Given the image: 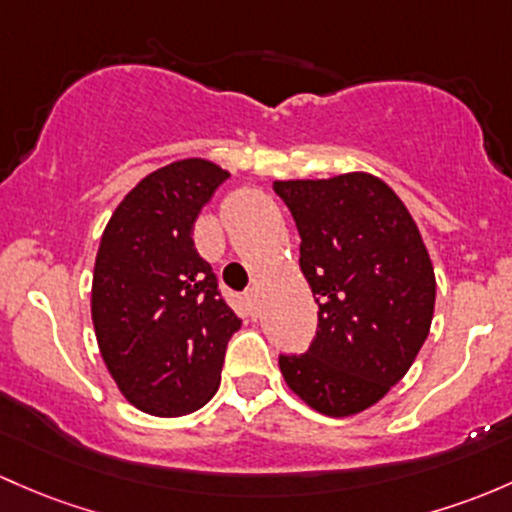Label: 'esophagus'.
Wrapping results in <instances>:
<instances>
[{"mask_svg":"<svg viewBox=\"0 0 512 512\" xmlns=\"http://www.w3.org/2000/svg\"><path fill=\"white\" fill-rule=\"evenodd\" d=\"M245 297H247V301H250L252 311H257V304H260V292H257V289H250V292H247Z\"/></svg>","mask_w":512,"mask_h":512,"instance_id":"1","label":"esophagus"}]
</instances>
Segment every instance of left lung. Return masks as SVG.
Here are the masks:
<instances>
[{
	"label": "left lung",
	"mask_w": 512,
	"mask_h": 512,
	"mask_svg": "<svg viewBox=\"0 0 512 512\" xmlns=\"http://www.w3.org/2000/svg\"><path fill=\"white\" fill-rule=\"evenodd\" d=\"M301 235L299 267L319 304L309 351L279 355L284 383L311 410L351 417L400 383L427 341L437 279L417 223L365 171L274 181Z\"/></svg>",
	"instance_id": "1"
}]
</instances>
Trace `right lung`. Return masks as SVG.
<instances>
[{"instance_id": "obj_1", "label": "right lung", "mask_w": 512, "mask_h": 512, "mask_svg": "<svg viewBox=\"0 0 512 512\" xmlns=\"http://www.w3.org/2000/svg\"><path fill=\"white\" fill-rule=\"evenodd\" d=\"M228 176L208 159L161 166L122 198L100 238L90 311L102 360L129 405L154 417L211 400L242 324L191 238Z\"/></svg>"}]
</instances>
